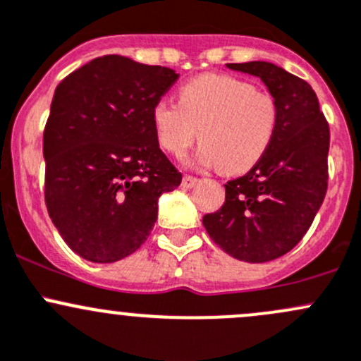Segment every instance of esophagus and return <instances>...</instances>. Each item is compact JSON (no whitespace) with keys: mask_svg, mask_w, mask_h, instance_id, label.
<instances>
[{"mask_svg":"<svg viewBox=\"0 0 361 361\" xmlns=\"http://www.w3.org/2000/svg\"><path fill=\"white\" fill-rule=\"evenodd\" d=\"M197 181L199 180L195 176H190V174H185L183 180H181V185H183L185 188H192L195 183H197Z\"/></svg>","mask_w":361,"mask_h":361,"instance_id":"obj_1","label":"esophagus"}]
</instances>
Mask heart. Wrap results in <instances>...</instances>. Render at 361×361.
<instances>
[{
    "label": "heart",
    "mask_w": 361,
    "mask_h": 361,
    "mask_svg": "<svg viewBox=\"0 0 361 361\" xmlns=\"http://www.w3.org/2000/svg\"><path fill=\"white\" fill-rule=\"evenodd\" d=\"M152 122L160 147L169 154L183 155L199 129L197 162L239 174L267 152L278 126V104L245 80L202 75L180 87L178 103L159 101Z\"/></svg>",
    "instance_id": "b5f03b06"
}]
</instances>
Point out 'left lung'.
I'll use <instances>...</instances> for the list:
<instances>
[{
	"mask_svg": "<svg viewBox=\"0 0 361 361\" xmlns=\"http://www.w3.org/2000/svg\"><path fill=\"white\" fill-rule=\"evenodd\" d=\"M258 76L278 104V126L264 157L227 181L225 202L204 214L209 238L251 264L283 257L300 243L329 187V122L305 80L265 61L227 64Z\"/></svg>",
	"mask_w": 361,
	"mask_h": 361,
	"instance_id": "8db88e82",
	"label": "left lung"
}]
</instances>
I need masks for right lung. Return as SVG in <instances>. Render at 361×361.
<instances>
[{
    "instance_id": "add662e5",
    "label": "right lung",
    "mask_w": 361,
    "mask_h": 361,
    "mask_svg": "<svg viewBox=\"0 0 361 361\" xmlns=\"http://www.w3.org/2000/svg\"><path fill=\"white\" fill-rule=\"evenodd\" d=\"M178 76L103 56L57 85L43 133L45 204L85 260L111 264L134 253L154 228L160 195L181 183L152 122Z\"/></svg>"
}]
</instances>
